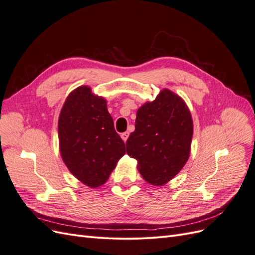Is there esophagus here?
<instances>
[{
  "label": "esophagus",
  "mask_w": 255,
  "mask_h": 255,
  "mask_svg": "<svg viewBox=\"0 0 255 255\" xmlns=\"http://www.w3.org/2000/svg\"><path fill=\"white\" fill-rule=\"evenodd\" d=\"M121 138H122V140H123V141L127 142L128 138V132H125V133H122V134H121Z\"/></svg>",
  "instance_id": "1"
}]
</instances>
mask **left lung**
I'll list each match as a JSON object with an SVG mask.
<instances>
[{"label": "left lung", "instance_id": "left-lung-1", "mask_svg": "<svg viewBox=\"0 0 255 255\" xmlns=\"http://www.w3.org/2000/svg\"><path fill=\"white\" fill-rule=\"evenodd\" d=\"M194 123L184 100L167 88L137 111L135 130L127 140V153L137 160L145 182L163 186L187 163Z\"/></svg>", "mask_w": 255, "mask_h": 255}]
</instances>
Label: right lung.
<instances>
[{
	"label": "right lung",
	"mask_w": 255,
	"mask_h": 255,
	"mask_svg": "<svg viewBox=\"0 0 255 255\" xmlns=\"http://www.w3.org/2000/svg\"><path fill=\"white\" fill-rule=\"evenodd\" d=\"M59 151L65 165L88 187L103 185L126 154V144L116 133L106 100L89 86L71 91L58 118Z\"/></svg>",
	"instance_id": "right-lung-1"
}]
</instances>
